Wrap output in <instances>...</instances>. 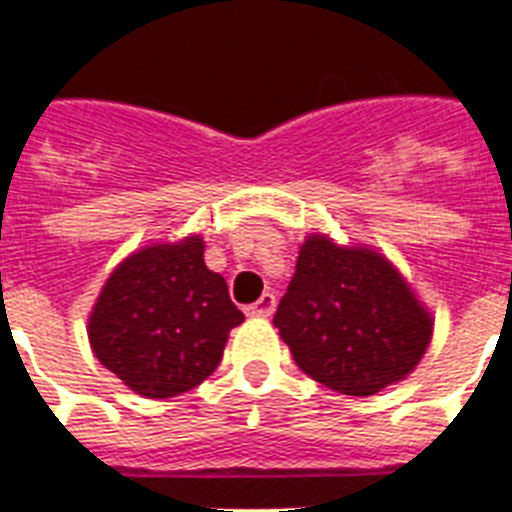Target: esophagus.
<instances>
[{
	"label": "esophagus",
	"instance_id": "1",
	"mask_svg": "<svg viewBox=\"0 0 512 512\" xmlns=\"http://www.w3.org/2000/svg\"><path fill=\"white\" fill-rule=\"evenodd\" d=\"M273 311H276V297L271 292H265L255 305H249L247 316H252V319H268V316H273Z\"/></svg>",
	"mask_w": 512,
	"mask_h": 512
}]
</instances>
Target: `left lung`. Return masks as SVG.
Returning <instances> with one entry per match:
<instances>
[{
	"instance_id": "left-lung-1",
	"label": "left lung",
	"mask_w": 512,
	"mask_h": 512,
	"mask_svg": "<svg viewBox=\"0 0 512 512\" xmlns=\"http://www.w3.org/2000/svg\"><path fill=\"white\" fill-rule=\"evenodd\" d=\"M295 364L345 396L406 380L433 340V313L404 273L366 244L308 233L273 316Z\"/></svg>"
}]
</instances>
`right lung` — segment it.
Masks as SVG:
<instances>
[{
    "instance_id": "right-lung-1",
    "label": "right lung",
    "mask_w": 512,
    "mask_h": 512,
    "mask_svg": "<svg viewBox=\"0 0 512 512\" xmlns=\"http://www.w3.org/2000/svg\"><path fill=\"white\" fill-rule=\"evenodd\" d=\"M244 313L188 233L135 249L100 289L87 319L90 348L138 396L172 398L215 372Z\"/></svg>"
}]
</instances>
